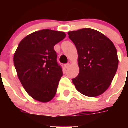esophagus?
<instances>
[{
	"label": "esophagus",
	"mask_w": 128,
	"mask_h": 128,
	"mask_svg": "<svg viewBox=\"0 0 128 128\" xmlns=\"http://www.w3.org/2000/svg\"><path fill=\"white\" fill-rule=\"evenodd\" d=\"M69 66H70V63H66V64L64 65V66H65V68H68L69 67Z\"/></svg>",
	"instance_id": "1"
}]
</instances>
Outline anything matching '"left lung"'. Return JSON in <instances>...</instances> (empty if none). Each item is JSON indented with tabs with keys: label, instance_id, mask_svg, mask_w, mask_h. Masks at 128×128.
<instances>
[{
	"label": "left lung",
	"instance_id": "left-lung-1",
	"mask_svg": "<svg viewBox=\"0 0 128 128\" xmlns=\"http://www.w3.org/2000/svg\"><path fill=\"white\" fill-rule=\"evenodd\" d=\"M78 52L80 74L72 82L80 93L94 98L108 88L117 72L118 60L114 44L103 34L86 28L68 32Z\"/></svg>",
	"mask_w": 128,
	"mask_h": 128
}]
</instances>
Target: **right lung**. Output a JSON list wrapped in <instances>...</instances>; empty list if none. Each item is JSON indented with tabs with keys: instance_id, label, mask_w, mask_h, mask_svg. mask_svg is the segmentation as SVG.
Instances as JSON below:
<instances>
[{
	"instance_id": "add662e5",
	"label": "right lung",
	"mask_w": 128,
	"mask_h": 128,
	"mask_svg": "<svg viewBox=\"0 0 128 128\" xmlns=\"http://www.w3.org/2000/svg\"><path fill=\"white\" fill-rule=\"evenodd\" d=\"M65 37L64 32L38 30L24 38L14 53L20 82L28 94L40 102L50 101L56 94L63 74L54 47Z\"/></svg>"
}]
</instances>
